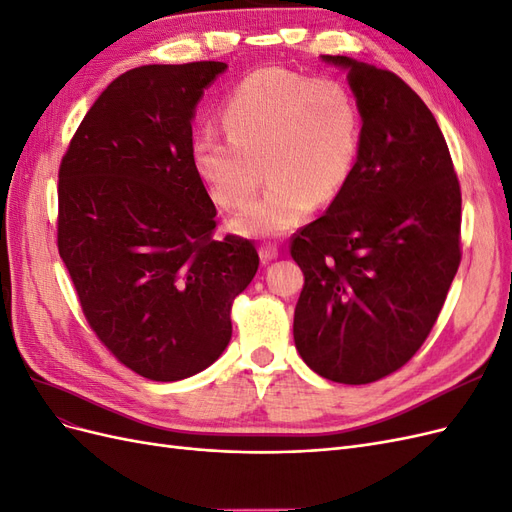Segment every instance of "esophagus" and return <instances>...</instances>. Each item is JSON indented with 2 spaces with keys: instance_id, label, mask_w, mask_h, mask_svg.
Here are the masks:
<instances>
[{
  "instance_id": "34e87169",
  "label": "esophagus",
  "mask_w": 512,
  "mask_h": 512,
  "mask_svg": "<svg viewBox=\"0 0 512 512\" xmlns=\"http://www.w3.org/2000/svg\"><path fill=\"white\" fill-rule=\"evenodd\" d=\"M258 254H260V260L262 262H271L273 258H277V245L273 243H262L258 247Z\"/></svg>"
}]
</instances>
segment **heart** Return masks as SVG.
<instances>
[{
  "label": "heart",
  "mask_w": 512,
  "mask_h": 512,
  "mask_svg": "<svg viewBox=\"0 0 512 512\" xmlns=\"http://www.w3.org/2000/svg\"><path fill=\"white\" fill-rule=\"evenodd\" d=\"M220 117L226 138L194 134L190 162L213 203L228 211L250 203L263 166L265 194L232 222L245 237H282L316 203H331L361 151L359 104L333 79L277 66L254 70L232 87Z\"/></svg>",
  "instance_id": "obj_1"
}]
</instances>
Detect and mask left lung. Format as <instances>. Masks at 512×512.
I'll use <instances>...</instances> for the list:
<instances>
[{
  "mask_svg": "<svg viewBox=\"0 0 512 512\" xmlns=\"http://www.w3.org/2000/svg\"><path fill=\"white\" fill-rule=\"evenodd\" d=\"M348 70L361 151L327 213L292 237L305 284L294 346L318 376L369 384L404 367L438 320L461 260V190L425 102L389 70Z\"/></svg>",
  "mask_w": 512,
  "mask_h": 512,
  "instance_id": "1",
  "label": "left lung"
}]
</instances>
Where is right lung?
<instances>
[{"mask_svg": "<svg viewBox=\"0 0 512 512\" xmlns=\"http://www.w3.org/2000/svg\"><path fill=\"white\" fill-rule=\"evenodd\" d=\"M228 66H141L89 108L59 166L57 247L83 314L115 359L156 382L220 359L230 307L258 254L215 239V205L190 162L192 119Z\"/></svg>", "mask_w": 512, "mask_h": 512, "instance_id": "obj_1", "label": "right lung"}]
</instances>
